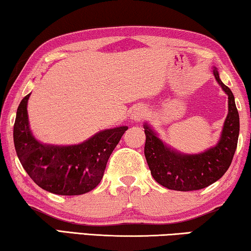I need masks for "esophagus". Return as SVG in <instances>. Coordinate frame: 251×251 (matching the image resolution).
Wrapping results in <instances>:
<instances>
[{
  "label": "esophagus",
  "mask_w": 251,
  "mask_h": 251,
  "mask_svg": "<svg viewBox=\"0 0 251 251\" xmlns=\"http://www.w3.org/2000/svg\"><path fill=\"white\" fill-rule=\"evenodd\" d=\"M145 115H146V108L144 107H136L132 112L131 118L134 120V121H140Z\"/></svg>",
  "instance_id": "1"
}]
</instances>
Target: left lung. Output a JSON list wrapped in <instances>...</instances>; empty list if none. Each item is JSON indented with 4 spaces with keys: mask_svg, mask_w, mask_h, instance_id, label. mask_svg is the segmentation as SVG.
<instances>
[{
    "mask_svg": "<svg viewBox=\"0 0 251 251\" xmlns=\"http://www.w3.org/2000/svg\"><path fill=\"white\" fill-rule=\"evenodd\" d=\"M213 75L228 100V113L215 146L199 154H183L163 143L150 125H144L145 157L151 176L156 182L171 190L191 191L210 186L230 168L237 150L240 122L234 96L220 79L216 68L213 69Z\"/></svg>",
    "mask_w": 251,
    "mask_h": 251,
    "instance_id": "1",
    "label": "left lung"
}]
</instances>
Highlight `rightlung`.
I'll use <instances>...</instances> for the list:
<instances>
[{"label": "right lung", "instance_id": "right-lung-1", "mask_svg": "<svg viewBox=\"0 0 251 251\" xmlns=\"http://www.w3.org/2000/svg\"><path fill=\"white\" fill-rule=\"evenodd\" d=\"M29 96L20 101L13 126L14 147L23 168L37 186L52 194L77 196L93 190L128 126L103 130L71 146L42 144L29 128Z\"/></svg>", "mask_w": 251, "mask_h": 251}]
</instances>
